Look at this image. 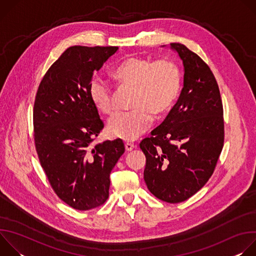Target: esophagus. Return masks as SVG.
I'll list each match as a JSON object with an SVG mask.
<instances>
[{
  "instance_id": "34e87169",
  "label": "esophagus",
  "mask_w": 256,
  "mask_h": 256,
  "mask_svg": "<svg viewBox=\"0 0 256 256\" xmlns=\"http://www.w3.org/2000/svg\"><path fill=\"white\" fill-rule=\"evenodd\" d=\"M124 147H126V151H132V149L136 148V144H132V142H126L124 144Z\"/></svg>"
}]
</instances>
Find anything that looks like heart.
Listing matches in <instances>:
<instances>
[{"label": "heart", "instance_id": "obj_1", "mask_svg": "<svg viewBox=\"0 0 256 256\" xmlns=\"http://www.w3.org/2000/svg\"><path fill=\"white\" fill-rule=\"evenodd\" d=\"M114 77L122 85L136 88L132 112L116 114L108 122L107 132L112 136L134 140L147 130L153 116L167 112L176 101L181 88V74L176 64L167 60L153 62L132 56L114 70ZM89 97L98 112L109 116L114 110L112 91L99 76L89 85Z\"/></svg>", "mask_w": 256, "mask_h": 256}]
</instances>
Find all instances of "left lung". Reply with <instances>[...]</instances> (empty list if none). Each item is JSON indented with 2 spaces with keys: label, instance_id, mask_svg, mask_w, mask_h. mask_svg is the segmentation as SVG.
<instances>
[{
  "label": "left lung",
  "instance_id": "8db88e82",
  "mask_svg": "<svg viewBox=\"0 0 256 256\" xmlns=\"http://www.w3.org/2000/svg\"><path fill=\"white\" fill-rule=\"evenodd\" d=\"M184 66V88L164 122L140 142L144 179L157 198L177 204L210 178L224 146L223 103L210 66L181 44H171Z\"/></svg>",
  "mask_w": 256,
  "mask_h": 256
}]
</instances>
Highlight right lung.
Segmentation results:
<instances>
[{"instance_id":"obj_1","label":"right lung","mask_w":256,"mask_h":256,"mask_svg":"<svg viewBox=\"0 0 256 256\" xmlns=\"http://www.w3.org/2000/svg\"><path fill=\"white\" fill-rule=\"evenodd\" d=\"M118 50L68 48L48 70L35 96L34 144L40 165L56 194L75 210H89L106 202L109 175L124 153L120 138L91 144L104 124L89 85Z\"/></svg>"}]
</instances>
